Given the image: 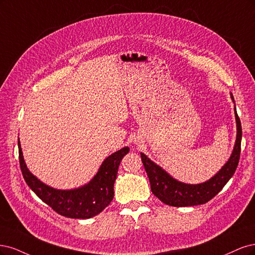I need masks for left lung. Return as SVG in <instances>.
Returning a JSON list of instances; mask_svg holds the SVG:
<instances>
[{
	"label": "left lung",
	"instance_id": "8db88e82",
	"mask_svg": "<svg viewBox=\"0 0 255 255\" xmlns=\"http://www.w3.org/2000/svg\"><path fill=\"white\" fill-rule=\"evenodd\" d=\"M234 101L233 95L231 96ZM235 118L237 124L236 143L233 152L226 165L209 181L201 184H185L171 178L157 164H154L141 153V158L147 176L149 178L152 194L167 205L171 207H190V205L203 204L215 197L227 184L237 168L241 157L242 143V124L235 109Z\"/></svg>",
	"mask_w": 255,
	"mask_h": 255
}]
</instances>
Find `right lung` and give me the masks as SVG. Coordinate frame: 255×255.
Masks as SVG:
<instances>
[{
  "instance_id": "right-lung-1",
  "label": "right lung",
  "mask_w": 255,
  "mask_h": 255,
  "mask_svg": "<svg viewBox=\"0 0 255 255\" xmlns=\"http://www.w3.org/2000/svg\"><path fill=\"white\" fill-rule=\"evenodd\" d=\"M19 146V162L24 180L39 198L58 214L78 219H88L100 214L113 199V186L118 176L121 160L129 152L124 147L107 158L95 177L87 185L71 191L56 190L42 183L27 169L24 162L21 144Z\"/></svg>"
}]
</instances>
